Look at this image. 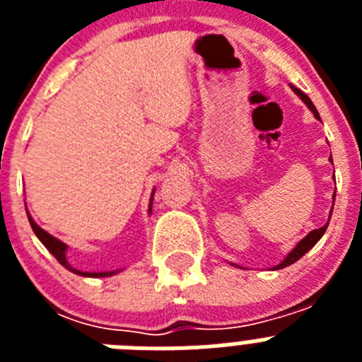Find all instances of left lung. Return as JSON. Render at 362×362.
<instances>
[{
  "label": "left lung",
  "instance_id": "left-lung-1",
  "mask_svg": "<svg viewBox=\"0 0 362 362\" xmlns=\"http://www.w3.org/2000/svg\"><path fill=\"white\" fill-rule=\"evenodd\" d=\"M292 90L296 92L297 95H299L300 99H303V101H305L306 103V107L310 108V110L313 112V116L317 117V119H321V117H319V112L315 110V107H313V103H312V99L308 98V95L305 94V92H300L299 88H296V86H292ZM330 161H332V156H330ZM334 201H335V194H334ZM330 216H332V212H330ZM330 221V219H328ZM326 228H328V223H326L325 226H321V228H317V230H312V232L308 233V235H306L305 239H300L299 243H297L296 245V248H293L292 252H290L288 255H286V257H284V261H281L279 264H277L276 268H274V270H281V268H284V267H290V264H293L297 261V259H300L303 257V255L306 254V252L310 250V248H313V246H315V243L319 241V239L322 238V233L326 232Z\"/></svg>",
  "mask_w": 362,
  "mask_h": 362
}]
</instances>
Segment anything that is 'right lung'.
<instances>
[{
	"label": "right lung",
	"instance_id": "1",
	"mask_svg": "<svg viewBox=\"0 0 362 362\" xmlns=\"http://www.w3.org/2000/svg\"><path fill=\"white\" fill-rule=\"evenodd\" d=\"M152 196H153V194H152ZM148 212H152V201H150ZM28 223H30L32 230H34V233L37 235V239H40V241L45 245V248H47V250H49L50 254H52L54 257H56L57 261H59V263H62L63 267L66 268V270L74 272V274H78V276H85V277H110V276H114V274H117V272H119V270H114V272H81V270H76V268H74L72 264L66 261V245H65V243L59 241V239H56L54 235H50L49 232H45L43 228H40V226L36 225V221L30 217V214H28Z\"/></svg>",
	"mask_w": 362,
	"mask_h": 362
}]
</instances>
